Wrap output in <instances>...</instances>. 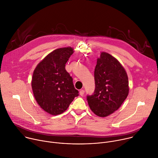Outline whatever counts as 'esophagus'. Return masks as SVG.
Listing matches in <instances>:
<instances>
[{
  "instance_id": "1",
  "label": "esophagus",
  "mask_w": 158,
  "mask_h": 158,
  "mask_svg": "<svg viewBox=\"0 0 158 158\" xmlns=\"http://www.w3.org/2000/svg\"><path fill=\"white\" fill-rule=\"evenodd\" d=\"M84 94V91L83 89L80 90V91H79V94H80L81 96H83Z\"/></svg>"
}]
</instances>
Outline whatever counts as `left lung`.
Returning <instances> with one entry per match:
<instances>
[{
  "label": "left lung",
  "instance_id": "obj_1",
  "mask_svg": "<svg viewBox=\"0 0 158 158\" xmlns=\"http://www.w3.org/2000/svg\"><path fill=\"white\" fill-rule=\"evenodd\" d=\"M95 90L87 96L91 111L100 117H106L117 110L127 98L128 79L120 62L110 54L102 52L94 69Z\"/></svg>",
  "mask_w": 158,
  "mask_h": 158
}]
</instances>
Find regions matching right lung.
<instances>
[{
    "instance_id": "obj_1",
    "label": "right lung",
    "mask_w": 158,
    "mask_h": 158,
    "mask_svg": "<svg viewBox=\"0 0 158 158\" xmlns=\"http://www.w3.org/2000/svg\"><path fill=\"white\" fill-rule=\"evenodd\" d=\"M70 47L57 48L48 54L34 70L31 87L39 106L47 113L57 115L64 113L79 96L65 64L74 53Z\"/></svg>"
}]
</instances>
